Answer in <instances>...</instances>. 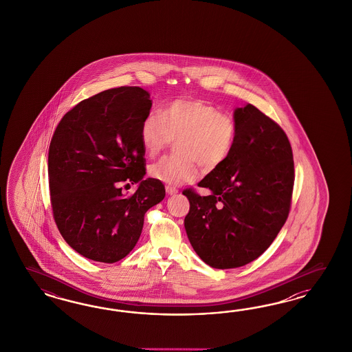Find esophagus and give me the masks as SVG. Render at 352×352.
I'll list each match as a JSON object with an SVG mask.
<instances>
[{
    "label": "esophagus",
    "mask_w": 352,
    "mask_h": 352,
    "mask_svg": "<svg viewBox=\"0 0 352 352\" xmlns=\"http://www.w3.org/2000/svg\"><path fill=\"white\" fill-rule=\"evenodd\" d=\"M165 190H166V193H168V195H170V196L178 193V190H177L175 187H171V186H166V187H165Z\"/></svg>",
    "instance_id": "obj_1"
}]
</instances>
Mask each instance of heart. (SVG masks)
Listing matches in <instances>:
<instances>
[{"instance_id": "obj_1", "label": "heart", "mask_w": 352, "mask_h": 352, "mask_svg": "<svg viewBox=\"0 0 352 352\" xmlns=\"http://www.w3.org/2000/svg\"><path fill=\"white\" fill-rule=\"evenodd\" d=\"M237 135L234 118L212 103L178 99L152 111L140 125L142 147L156 156L177 140V155L165 156L148 168L157 181L179 186L196 181L200 170L212 171L232 153Z\"/></svg>"}]
</instances>
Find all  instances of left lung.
Wrapping results in <instances>:
<instances>
[{"label":"left lung","instance_id":"left-lung-1","mask_svg":"<svg viewBox=\"0 0 352 352\" xmlns=\"http://www.w3.org/2000/svg\"><path fill=\"white\" fill-rule=\"evenodd\" d=\"M232 153L197 186L186 190L184 228L206 265L227 270L253 262L272 244L288 218L294 161L288 137L252 104L236 108Z\"/></svg>","mask_w":352,"mask_h":352}]
</instances>
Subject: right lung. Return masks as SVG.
Returning <instances> with one entry per match:
<instances>
[{
    "instance_id": "1",
    "label": "right lung",
    "mask_w": 352,
    "mask_h": 352,
    "mask_svg": "<svg viewBox=\"0 0 352 352\" xmlns=\"http://www.w3.org/2000/svg\"><path fill=\"white\" fill-rule=\"evenodd\" d=\"M149 98L138 86L104 90L80 102L55 129L47 160L54 219L65 243L91 261L128 256L144 214L165 197L160 181L144 179L140 125ZM122 182L139 188L126 197Z\"/></svg>"
}]
</instances>
